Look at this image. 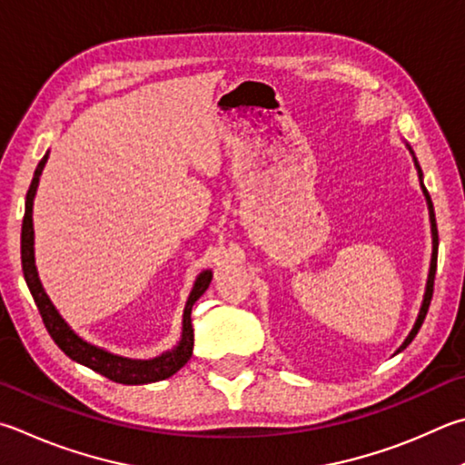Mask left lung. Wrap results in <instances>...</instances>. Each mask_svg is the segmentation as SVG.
I'll list each match as a JSON object with an SVG mask.
<instances>
[{
    "label": "left lung",
    "mask_w": 465,
    "mask_h": 465,
    "mask_svg": "<svg viewBox=\"0 0 465 465\" xmlns=\"http://www.w3.org/2000/svg\"><path fill=\"white\" fill-rule=\"evenodd\" d=\"M407 144V142H404ZM409 152L412 160H415V168H417V174H419V183H420V191H423L425 195V201H427V209H429V223H431V243H433V250H431V264H429V274H427V284H425V294H423V301H420V309H419V315L415 319V325H412V329L409 331V335L404 337V341L399 350H396L394 353H401L407 345L415 340V335L419 333L420 325H423L425 321V315L429 311V305H431V297H433V281H435V270H437V248H439V235H437V222H435V211H433V203H431V197H429V193L425 189V183H423V171H420L419 166V160L415 156V152H412V148L407 144Z\"/></svg>",
    "instance_id": "8db88e82"
}]
</instances>
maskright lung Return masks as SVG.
Instances as JSON below:
<instances>
[{
    "label": "right lung",
    "instance_id": "add662e5",
    "mask_svg": "<svg viewBox=\"0 0 465 465\" xmlns=\"http://www.w3.org/2000/svg\"><path fill=\"white\" fill-rule=\"evenodd\" d=\"M48 160V152L45 158L40 160L36 171H34V179L30 183V189L26 193V211H24V222H22V270L24 278H26V284L34 297V302L42 315V321L48 329L50 337H53L54 343L61 348L66 356L71 360L79 361V364L91 368L93 372L105 376L114 382L120 384H148V382H158V380L171 378L173 374L179 372V370L187 364L191 353H193V343H195V335H193V325H191V309L195 305V301L209 289L211 278L213 272L211 270H203L197 278L195 284H193L191 294L187 299V305L183 311V331L181 340L174 345L173 350L160 353L156 358L150 360H134V358H124L117 356V353L107 351L99 345H93L83 340L66 323L63 315L58 313L53 301L45 291V286L40 282L38 268H36V258H34V222H32V209H34V197H36V189L40 183V174L45 171V164Z\"/></svg>",
    "mask_w": 465,
    "mask_h": 465
}]
</instances>
